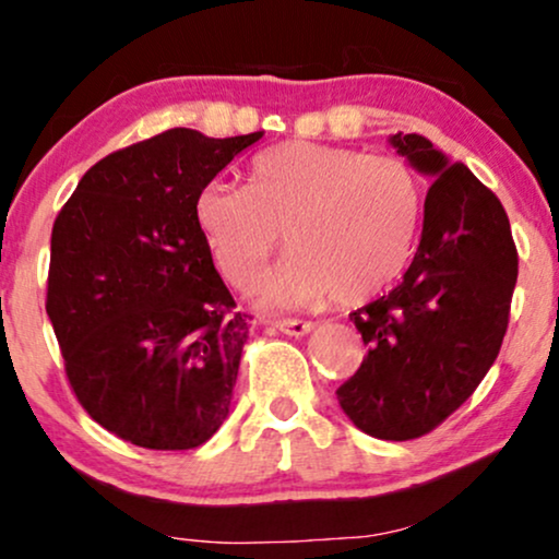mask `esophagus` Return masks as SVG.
Listing matches in <instances>:
<instances>
[{"instance_id":"obj_1","label":"esophagus","mask_w":559,"mask_h":559,"mask_svg":"<svg viewBox=\"0 0 559 559\" xmlns=\"http://www.w3.org/2000/svg\"><path fill=\"white\" fill-rule=\"evenodd\" d=\"M273 325H275V331H281L286 335H307L314 328V322H309V320H275Z\"/></svg>"}]
</instances>
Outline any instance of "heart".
I'll return each mask as SVG.
<instances>
[{"instance_id": "heart-1", "label": "heart", "mask_w": 559, "mask_h": 559, "mask_svg": "<svg viewBox=\"0 0 559 559\" xmlns=\"http://www.w3.org/2000/svg\"><path fill=\"white\" fill-rule=\"evenodd\" d=\"M194 224L231 286L247 288L281 239L292 252L265 275L271 307H312L333 294L361 305L412 260L425 185L395 156L292 140L258 153L250 181L211 179L194 194Z\"/></svg>"}]
</instances>
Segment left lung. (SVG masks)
<instances>
[{"instance_id":"8db88e82","label":"left lung","mask_w":559,"mask_h":559,"mask_svg":"<svg viewBox=\"0 0 559 559\" xmlns=\"http://www.w3.org/2000/svg\"><path fill=\"white\" fill-rule=\"evenodd\" d=\"M390 143L435 179L425 228L401 284L348 314L367 359L335 395L361 432L416 440L459 412L495 365L518 250L506 207L466 166L450 164L416 132Z\"/></svg>"}]
</instances>
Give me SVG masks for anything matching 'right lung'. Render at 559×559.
Segmentation results:
<instances>
[{"mask_svg": "<svg viewBox=\"0 0 559 559\" xmlns=\"http://www.w3.org/2000/svg\"><path fill=\"white\" fill-rule=\"evenodd\" d=\"M262 132L166 130L85 171L51 228L46 314L80 406L147 450H192L224 425L252 314L239 312L194 194Z\"/></svg>", "mask_w": 559, "mask_h": 559, "instance_id": "1", "label": "right lung"}]
</instances>
